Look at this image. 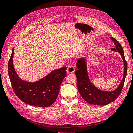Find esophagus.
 <instances>
[{
	"instance_id": "obj_1",
	"label": "esophagus",
	"mask_w": 133,
	"mask_h": 133,
	"mask_svg": "<svg viewBox=\"0 0 133 133\" xmlns=\"http://www.w3.org/2000/svg\"><path fill=\"white\" fill-rule=\"evenodd\" d=\"M66 71H67V72L69 74L73 73L74 71H75V66H74L73 65H70L69 66H68Z\"/></svg>"
}]
</instances>
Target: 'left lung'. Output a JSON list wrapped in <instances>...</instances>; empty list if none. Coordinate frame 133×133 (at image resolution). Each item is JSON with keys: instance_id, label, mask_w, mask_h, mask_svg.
I'll return each instance as SVG.
<instances>
[{"instance_id": "8db88e82", "label": "left lung", "mask_w": 133, "mask_h": 133, "mask_svg": "<svg viewBox=\"0 0 133 133\" xmlns=\"http://www.w3.org/2000/svg\"><path fill=\"white\" fill-rule=\"evenodd\" d=\"M110 39L114 41L115 47L111 48L112 51L118 52L123 59L124 69L123 76L118 87L111 91H102L91 82L87 72V61L86 58H81L76 63L77 70L75 72L77 77V85L79 93L82 98L89 104L94 105L104 106L114 102L118 98L123 88L127 71V64L124 57L123 50L119 42L112 37Z\"/></svg>"}]
</instances>
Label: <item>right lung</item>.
<instances>
[{"instance_id": "right-lung-1", "label": "right lung", "mask_w": 133, "mask_h": 133, "mask_svg": "<svg viewBox=\"0 0 133 133\" xmlns=\"http://www.w3.org/2000/svg\"><path fill=\"white\" fill-rule=\"evenodd\" d=\"M14 49L8 63V74L14 91L24 103L38 107H47L57 99L60 86L66 76V67L52 71L39 81H26L16 72L13 64Z\"/></svg>"}]
</instances>
